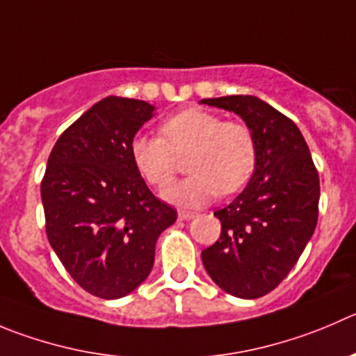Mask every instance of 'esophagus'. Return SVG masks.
<instances>
[{"instance_id": "1", "label": "esophagus", "mask_w": 356, "mask_h": 356, "mask_svg": "<svg viewBox=\"0 0 356 356\" xmlns=\"http://www.w3.org/2000/svg\"><path fill=\"white\" fill-rule=\"evenodd\" d=\"M194 213H191V211H178V218L180 220H191V218H194Z\"/></svg>"}]
</instances>
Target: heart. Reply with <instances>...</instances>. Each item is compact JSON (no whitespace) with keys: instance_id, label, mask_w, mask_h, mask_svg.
I'll use <instances>...</instances> for the list:
<instances>
[{"instance_id":"b5f03b06","label":"heart","mask_w":356,"mask_h":356,"mask_svg":"<svg viewBox=\"0 0 356 356\" xmlns=\"http://www.w3.org/2000/svg\"><path fill=\"white\" fill-rule=\"evenodd\" d=\"M161 134L134 138L131 159L148 184L162 187L175 176L176 155L191 152L187 169L192 175L162 191V197L176 206L199 208L218 192H238L255 171V136L243 122H223L213 111L188 108L162 122Z\"/></svg>"}]
</instances>
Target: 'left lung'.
I'll return each instance as SVG.
<instances>
[{
  "label": "left lung",
  "mask_w": 356,
  "mask_h": 356,
  "mask_svg": "<svg viewBox=\"0 0 356 356\" xmlns=\"http://www.w3.org/2000/svg\"><path fill=\"white\" fill-rule=\"evenodd\" d=\"M234 111L252 129L257 164L245 191L216 209L222 232L202 250L213 282L239 299L276 289L302 255L318 222L320 178L299 127L255 96L201 99Z\"/></svg>",
  "instance_id": "left-lung-1"
}]
</instances>
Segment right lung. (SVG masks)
Instances as JSON below:
<instances>
[{"label": "right lung", "instance_id": "add662e5", "mask_svg": "<svg viewBox=\"0 0 356 356\" xmlns=\"http://www.w3.org/2000/svg\"><path fill=\"white\" fill-rule=\"evenodd\" d=\"M154 111L147 101L104 97L60 134L47 162V238L74 282L101 299H120L147 280L159 236L176 222L131 159V141Z\"/></svg>", "mask_w": 356, "mask_h": 356}]
</instances>
